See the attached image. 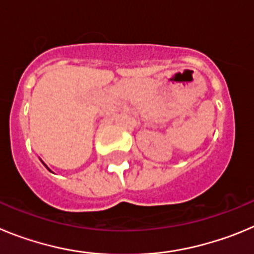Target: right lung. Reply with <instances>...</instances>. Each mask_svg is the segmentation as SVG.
<instances>
[{
    "label": "right lung",
    "instance_id": "add662e5",
    "mask_svg": "<svg viewBox=\"0 0 254 254\" xmlns=\"http://www.w3.org/2000/svg\"><path fill=\"white\" fill-rule=\"evenodd\" d=\"M43 164H44V166H45V163H43ZM45 167H47V166H45ZM47 168H48V167H47ZM48 170H49V168H48ZM50 171V170H49Z\"/></svg>",
    "mask_w": 254,
    "mask_h": 254
}]
</instances>
